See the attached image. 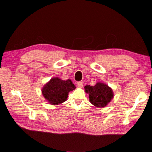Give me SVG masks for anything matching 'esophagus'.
<instances>
[{"label":"esophagus","mask_w":152,"mask_h":152,"mask_svg":"<svg viewBox=\"0 0 152 152\" xmlns=\"http://www.w3.org/2000/svg\"><path fill=\"white\" fill-rule=\"evenodd\" d=\"M83 84H84V82H82V81H79V82H77V86L79 87H83Z\"/></svg>","instance_id":"34e87169"}]
</instances>
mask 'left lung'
<instances>
[{"label": "left lung", "instance_id": "left-lung-1", "mask_svg": "<svg viewBox=\"0 0 152 152\" xmlns=\"http://www.w3.org/2000/svg\"><path fill=\"white\" fill-rule=\"evenodd\" d=\"M84 88L89 94L90 102L96 107H105L113 98V90L102 82H98L94 86H86Z\"/></svg>", "mask_w": 152, "mask_h": 152}]
</instances>
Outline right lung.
<instances>
[{
	"label": "right lung",
	"instance_id": "right-lung-1",
	"mask_svg": "<svg viewBox=\"0 0 152 152\" xmlns=\"http://www.w3.org/2000/svg\"><path fill=\"white\" fill-rule=\"evenodd\" d=\"M75 89L71 80H63L58 77L52 78L42 89L45 99L50 104L58 105L67 99L68 93Z\"/></svg>",
	"mask_w": 152,
	"mask_h": 152
}]
</instances>
